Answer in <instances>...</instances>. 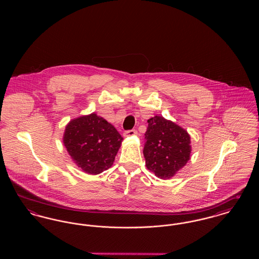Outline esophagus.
<instances>
[{
	"mask_svg": "<svg viewBox=\"0 0 259 259\" xmlns=\"http://www.w3.org/2000/svg\"><path fill=\"white\" fill-rule=\"evenodd\" d=\"M138 134V131L135 129H132V130H127L123 133L124 137H130V136H135Z\"/></svg>",
	"mask_w": 259,
	"mask_h": 259,
	"instance_id": "34e87169",
	"label": "esophagus"
}]
</instances>
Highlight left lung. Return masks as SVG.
<instances>
[{
    "instance_id": "left-lung-1",
    "label": "left lung",
    "mask_w": 259,
    "mask_h": 259,
    "mask_svg": "<svg viewBox=\"0 0 259 259\" xmlns=\"http://www.w3.org/2000/svg\"><path fill=\"white\" fill-rule=\"evenodd\" d=\"M148 123L144 147L147 168L160 179H170L190 158V136L162 116L155 115Z\"/></svg>"
}]
</instances>
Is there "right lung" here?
Masks as SVG:
<instances>
[{
  "label": "right lung",
  "mask_w": 259,
  "mask_h": 259,
  "mask_svg": "<svg viewBox=\"0 0 259 259\" xmlns=\"http://www.w3.org/2000/svg\"><path fill=\"white\" fill-rule=\"evenodd\" d=\"M123 138L96 113L81 116L66 126L64 145L84 172L97 175L111 167Z\"/></svg>",
  "instance_id": "1"
}]
</instances>
